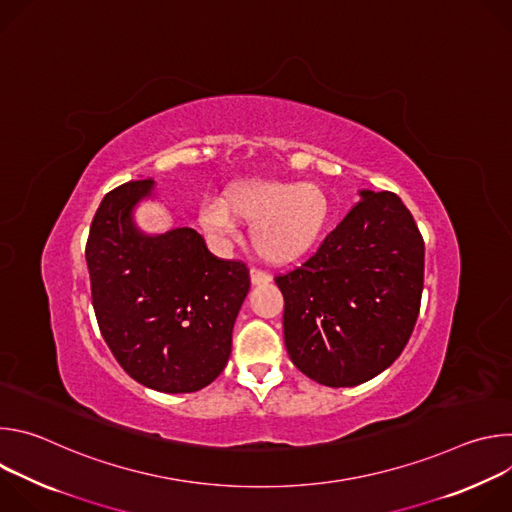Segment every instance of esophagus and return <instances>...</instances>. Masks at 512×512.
Masks as SVG:
<instances>
[{"mask_svg": "<svg viewBox=\"0 0 512 512\" xmlns=\"http://www.w3.org/2000/svg\"><path fill=\"white\" fill-rule=\"evenodd\" d=\"M249 277H251V283L253 285H265L271 281V275L265 273V271H259V269H251L249 271Z\"/></svg>", "mask_w": 512, "mask_h": 512, "instance_id": "1", "label": "esophagus"}]
</instances>
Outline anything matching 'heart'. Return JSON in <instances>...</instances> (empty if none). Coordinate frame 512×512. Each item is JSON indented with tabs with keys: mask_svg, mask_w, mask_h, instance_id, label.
Returning a JSON list of instances; mask_svg holds the SVG:
<instances>
[{
	"mask_svg": "<svg viewBox=\"0 0 512 512\" xmlns=\"http://www.w3.org/2000/svg\"><path fill=\"white\" fill-rule=\"evenodd\" d=\"M330 198L314 182L247 180L231 186L223 200L202 204L204 227L216 237H231L237 223L251 225L249 243L269 265L304 259L322 239L330 221Z\"/></svg>",
	"mask_w": 512,
	"mask_h": 512,
	"instance_id": "b5f03b06",
	"label": "heart"
}]
</instances>
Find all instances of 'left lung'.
<instances>
[{"mask_svg":"<svg viewBox=\"0 0 512 512\" xmlns=\"http://www.w3.org/2000/svg\"><path fill=\"white\" fill-rule=\"evenodd\" d=\"M360 202L296 271L275 277L296 367L326 387H356L403 352L421 304L423 239L393 192Z\"/></svg>","mask_w":512,"mask_h":512,"instance_id":"obj_1","label":"left lung"}]
</instances>
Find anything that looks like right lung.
<instances>
[{"label":"right lung","instance_id":"obj_1","mask_svg":"<svg viewBox=\"0 0 512 512\" xmlns=\"http://www.w3.org/2000/svg\"><path fill=\"white\" fill-rule=\"evenodd\" d=\"M154 178L105 194L87 241L93 308L123 371L160 393H194L227 367L233 326L249 294L241 261L216 259L190 227L150 235L135 206Z\"/></svg>","mask_w":512,"mask_h":512}]
</instances>
